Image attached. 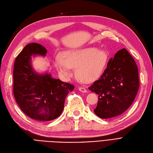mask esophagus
<instances>
[{"label":"esophagus","instance_id":"obj_1","mask_svg":"<svg viewBox=\"0 0 153 153\" xmlns=\"http://www.w3.org/2000/svg\"><path fill=\"white\" fill-rule=\"evenodd\" d=\"M78 89H79V91L81 92H83V93L87 92V89L85 88H84V87H79V88H78Z\"/></svg>","mask_w":153,"mask_h":153}]
</instances>
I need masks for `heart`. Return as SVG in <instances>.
Masks as SVG:
<instances>
[{
	"mask_svg": "<svg viewBox=\"0 0 153 153\" xmlns=\"http://www.w3.org/2000/svg\"><path fill=\"white\" fill-rule=\"evenodd\" d=\"M108 60L107 53L93 47L65 51L64 56L58 53L54 64L57 71L64 78L72 75L76 68L77 78L84 83H92L98 79L104 71Z\"/></svg>",
	"mask_w": 153,
	"mask_h": 153,
	"instance_id": "1",
	"label": "heart"
}]
</instances>
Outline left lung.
Wrapping results in <instances>:
<instances>
[{
    "mask_svg": "<svg viewBox=\"0 0 153 153\" xmlns=\"http://www.w3.org/2000/svg\"><path fill=\"white\" fill-rule=\"evenodd\" d=\"M139 86L137 65L129 53L122 49L109 60L100 78L89 87L98 96L94 113L104 119L121 114L133 104Z\"/></svg>",
    "mask_w": 153,
    "mask_h": 153,
    "instance_id": "obj_1",
    "label": "left lung"
}]
</instances>
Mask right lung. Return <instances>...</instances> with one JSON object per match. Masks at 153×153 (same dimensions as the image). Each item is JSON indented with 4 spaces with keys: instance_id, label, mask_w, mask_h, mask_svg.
<instances>
[{
    "instance_id": "add662e5",
    "label": "right lung",
    "mask_w": 153,
    "mask_h": 153,
    "mask_svg": "<svg viewBox=\"0 0 153 153\" xmlns=\"http://www.w3.org/2000/svg\"><path fill=\"white\" fill-rule=\"evenodd\" d=\"M46 49L37 43L24 47L16 56L13 68V94L20 108L27 116L46 122L59 117L65 97L73 85L51 78L50 74L38 75L32 69L31 56H45Z\"/></svg>"
}]
</instances>
